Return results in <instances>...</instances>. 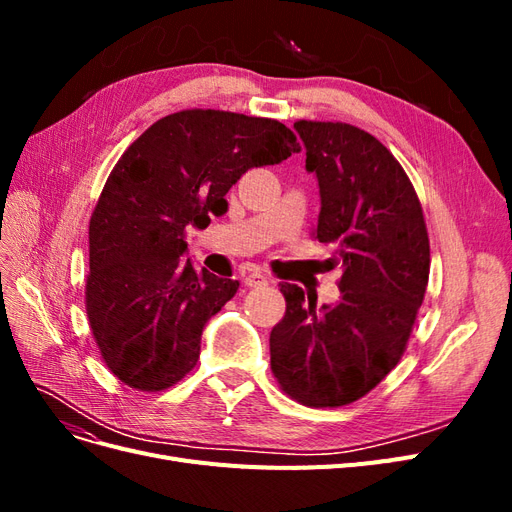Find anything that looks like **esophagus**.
Listing matches in <instances>:
<instances>
[{"mask_svg":"<svg viewBox=\"0 0 512 512\" xmlns=\"http://www.w3.org/2000/svg\"><path fill=\"white\" fill-rule=\"evenodd\" d=\"M243 282H245V286L256 288V286H265L269 280H267V275H262V273L254 271V273H247V275L243 277Z\"/></svg>","mask_w":512,"mask_h":512,"instance_id":"obj_1","label":"esophagus"}]
</instances>
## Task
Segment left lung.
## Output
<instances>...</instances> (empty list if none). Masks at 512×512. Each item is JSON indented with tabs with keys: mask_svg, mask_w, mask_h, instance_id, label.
Listing matches in <instances>:
<instances>
[{
	"mask_svg": "<svg viewBox=\"0 0 512 512\" xmlns=\"http://www.w3.org/2000/svg\"><path fill=\"white\" fill-rule=\"evenodd\" d=\"M305 168L320 185L314 239L342 267L339 301L316 312L297 284H282L286 314L271 331V371L309 408L365 397L406 352L429 280V235L406 170L376 136L342 121L294 123Z\"/></svg>",
	"mask_w": 512,
	"mask_h": 512,
	"instance_id": "1",
	"label": "left lung"
}]
</instances>
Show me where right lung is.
<instances>
[{
	"label": "right lung",
	"instance_id": "add662e5",
	"mask_svg": "<svg viewBox=\"0 0 512 512\" xmlns=\"http://www.w3.org/2000/svg\"><path fill=\"white\" fill-rule=\"evenodd\" d=\"M301 145L277 119L188 108L123 151L89 220L85 309L106 367L156 393L194 369L207 320L237 280L196 271L185 228H207L247 168L280 164Z\"/></svg>",
	"mask_w": 512,
	"mask_h": 512
}]
</instances>
